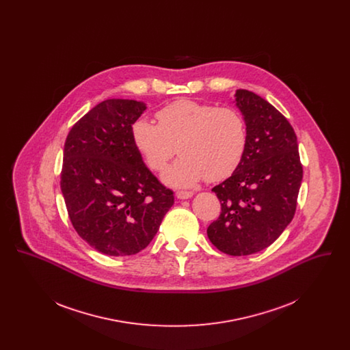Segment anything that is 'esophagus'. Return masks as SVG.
Returning a JSON list of instances; mask_svg holds the SVG:
<instances>
[{
  "instance_id": "34e87169",
  "label": "esophagus",
  "mask_w": 350,
  "mask_h": 350,
  "mask_svg": "<svg viewBox=\"0 0 350 350\" xmlns=\"http://www.w3.org/2000/svg\"><path fill=\"white\" fill-rule=\"evenodd\" d=\"M176 196H177L178 200H189V198H191L194 196V193L193 191H183V190H181V191H177Z\"/></svg>"
}]
</instances>
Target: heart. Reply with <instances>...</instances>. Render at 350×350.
Returning <instances> with one entry per match:
<instances>
[{"mask_svg": "<svg viewBox=\"0 0 350 350\" xmlns=\"http://www.w3.org/2000/svg\"><path fill=\"white\" fill-rule=\"evenodd\" d=\"M159 124L139 118L131 127L133 146L146 164L156 172L183 154L163 174L164 183L191 187L207 178L220 181L240 165L247 148V126L232 107L180 100L156 114Z\"/></svg>", "mask_w": 350, "mask_h": 350, "instance_id": "heart-1", "label": "heart"}]
</instances>
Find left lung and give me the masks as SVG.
<instances>
[{"mask_svg":"<svg viewBox=\"0 0 350 350\" xmlns=\"http://www.w3.org/2000/svg\"><path fill=\"white\" fill-rule=\"evenodd\" d=\"M234 97L247 148L232 176L213 187L221 213L207 236L223 253L248 256L271 245L293 220L303 167L288 120L253 92L239 89Z\"/></svg>","mask_w":350,"mask_h":350,"instance_id":"8db88e82","label":"left lung"}]
</instances>
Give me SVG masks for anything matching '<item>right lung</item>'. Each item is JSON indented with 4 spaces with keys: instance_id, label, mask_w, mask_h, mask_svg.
Returning a JSON list of instances; mask_svg holds the SVG:
<instances>
[{
    "instance_id": "right-lung-1",
    "label": "right lung",
    "mask_w": 350,
    "mask_h": 350,
    "mask_svg": "<svg viewBox=\"0 0 350 350\" xmlns=\"http://www.w3.org/2000/svg\"><path fill=\"white\" fill-rule=\"evenodd\" d=\"M144 102L106 100L68 133L62 193L76 232L107 256L144 250L174 203L133 146L131 127Z\"/></svg>"
}]
</instances>
